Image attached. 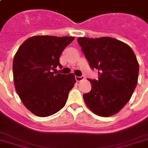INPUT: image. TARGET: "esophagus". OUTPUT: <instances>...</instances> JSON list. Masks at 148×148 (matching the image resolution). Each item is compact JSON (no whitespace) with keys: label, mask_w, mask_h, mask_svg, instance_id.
I'll list each match as a JSON object with an SVG mask.
<instances>
[{"label":"esophagus","mask_w":148,"mask_h":148,"mask_svg":"<svg viewBox=\"0 0 148 148\" xmlns=\"http://www.w3.org/2000/svg\"><path fill=\"white\" fill-rule=\"evenodd\" d=\"M75 79H76V80H77V81L79 82V81H81V80H83V79H84V77H83V76H81V77H78V76H76Z\"/></svg>","instance_id":"esophagus-1"}]
</instances>
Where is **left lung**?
Masks as SVG:
<instances>
[{
	"mask_svg": "<svg viewBox=\"0 0 148 148\" xmlns=\"http://www.w3.org/2000/svg\"><path fill=\"white\" fill-rule=\"evenodd\" d=\"M77 42L98 79H88L92 90L83 95L90 110L101 117L119 112L133 95L138 83V61L134 52L124 42L111 38L79 37Z\"/></svg>",
	"mask_w": 148,
	"mask_h": 148,
	"instance_id": "left-lung-1",
	"label": "left lung"
}]
</instances>
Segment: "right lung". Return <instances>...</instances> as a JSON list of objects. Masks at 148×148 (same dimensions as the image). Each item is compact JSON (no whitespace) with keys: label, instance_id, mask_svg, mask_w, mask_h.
Instances as JSON below:
<instances>
[{"label":"right lung","instance_id":"add662e5","mask_svg":"<svg viewBox=\"0 0 148 148\" xmlns=\"http://www.w3.org/2000/svg\"><path fill=\"white\" fill-rule=\"evenodd\" d=\"M74 37L36 36L24 41L12 63L15 90L27 109L47 117L65 105L76 83L74 74H56L62 52Z\"/></svg>","mask_w":148,"mask_h":148}]
</instances>
